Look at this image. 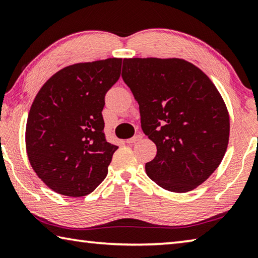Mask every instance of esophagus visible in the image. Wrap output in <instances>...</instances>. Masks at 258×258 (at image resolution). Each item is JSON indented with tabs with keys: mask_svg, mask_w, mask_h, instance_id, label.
Wrapping results in <instances>:
<instances>
[{
	"mask_svg": "<svg viewBox=\"0 0 258 258\" xmlns=\"http://www.w3.org/2000/svg\"><path fill=\"white\" fill-rule=\"evenodd\" d=\"M141 139H142V135L141 134H137V135H134L133 138L126 140V142L130 143V145H131V143H135V142L140 141V140H141Z\"/></svg>",
	"mask_w": 258,
	"mask_h": 258,
	"instance_id": "obj_1",
	"label": "esophagus"
}]
</instances>
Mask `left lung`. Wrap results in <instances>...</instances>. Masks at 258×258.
<instances>
[{
    "label": "left lung",
    "instance_id": "1",
    "mask_svg": "<svg viewBox=\"0 0 258 258\" xmlns=\"http://www.w3.org/2000/svg\"><path fill=\"white\" fill-rule=\"evenodd\" d=\"M121 77L139 103L143 133L157 147L147 175L172 192L196 189L218 167L229 143L230 116L216 86L178 58L124 59Z\"/></svg>",
    "mask_w": 258,
    "mask_h": 258
}]
</instances>
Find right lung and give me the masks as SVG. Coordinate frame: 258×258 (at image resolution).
Masks as SVG:
<instances>
[{
    "label": "right lung",
    "instance_id": "obj_1",
    "mask_svg": "<svg viewBox=\"0 0 258 258\" xmlns=\"http://www.w3.org/2000/svg\"><path fill=\"white\" fill-rule=\"evenodd\" d=\"M120 58L71 64L35 97L26 125V150L37 176L67 197H84L108 174L118 147L107 142L104 95L118 81Z\"/></svg>",
    "mask_w": 258,
    "mask_h": 258
}]
</instances>
